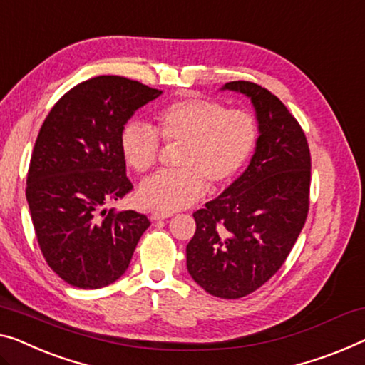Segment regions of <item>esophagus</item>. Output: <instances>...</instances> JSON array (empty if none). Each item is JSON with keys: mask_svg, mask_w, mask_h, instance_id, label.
Returning a JSON list of instances; mask_svg holds the SVG:
<instances>
[{"mask_svg": "<svg viewBox=\"0 0 365 365\" xmlns=\"http://www.w3.org/2000/svg\"><path fill=\"white\" fill-rule=\"evenodd\" d=\"M170 216H172V213H160V211H152L150 220L159 221V220H167V217H170Z\"/></svg>", "mask_w": 365, "mask_h": 365, "instance_id": "34e87169", "label": "esophagus"}]
</instances>
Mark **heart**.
I'll return each mask as SVG.
<instances>
[{
    "mask_svg": "<svg viewBox=\"0 0 365 365\" xmlns=\"http://www.w3.org/2000/svg\"><path fill=\"white\" fill-rule=\"evenodd\" d=\"M167 144H182L178 170L159 172L139 188V201L150 210L172 213L200 200L211 187L230 183L257 143V123L246 110H227L208 98H185L155 114ZM124 160L135 172L150 170L159 160L160 139L143 123H129L119 135Z\"/></svg>",
    "mask_w": 365,
    "mask_h": 365,
    "instance_id": "obj_1",
    "label": "heart"
}]
</instances>
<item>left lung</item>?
I'll return each instance as SVG.
<instances>
[{"label": "left lung", "mask_w": 365, "mask_h": 365, "mask_svg": "<svg viewBox=\"0 0 365 365\" xmlns=\"http://www.w3.org/2000/svg\"><path fill=\"white\" fill-rule=\"evenodd\" d=\"M225 90L251 98L260 135L246 172L193 213L187 269L210 295L235 300L274 277L295 246L309 210L312 155L302 126L269 90L244 80Z\"/></svg>", "instance_id": "left-lung-1"}]
</instances>
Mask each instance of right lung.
<instances>
[{
  "label": "right lung",
  "mask_w": 365,
  "mask_h": 365,
  "mask_svg": "<svg viewBox=\"0 0 365 365\" xmlns=\"http://www.w3.org/2000/svg\"><path fill=\"white\" fill-rule=\"evenodd\" d=\"M159 95L101 75L68 90L42 124L26 198L43 259L68 285L95 290L116 282L150 226L145 215L106 206L133 190L119 148L124 124Z\"/></svg>",
  "instance_id": "obj_1"
}]
</instances>
